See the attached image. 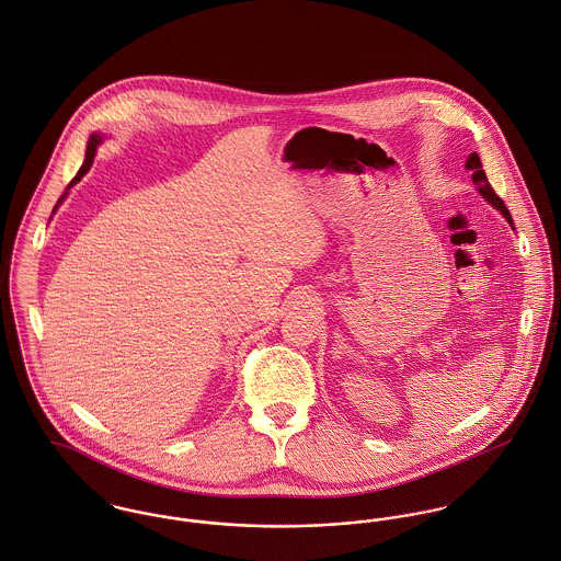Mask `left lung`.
Returning a JSON list of instances; mask_svg holds the SVG:
<instances>
[{
    "mask_svg": "<svg viewBox=\"0 0 561 561\" xmlns=\"http://www.w3.org/2000/svg\"><path fill=\"white\" fill-rule=\"evenodd\" d=\"M465 169L471 171V182L478 186V193H480L489 204L493 205V207H497V209L506 216V220H508L510 225H512V216H510L508 207L504 205V202L495 195V191L491 188V184H489V180H486V173H484V169H482V162H480L478 153H469V158H467V162H465Z\"/></svg>",
    "mask_w": 561,
    "mask_h": 561,
    "instance_id": "8db88e82",
    "label": "left lung"
}]
</instances>
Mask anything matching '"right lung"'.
<instances>
[{
	"label": "right lung",
	"mask_w": 561,
	"mask_h": 561,
	"mask_svg": "<svg viewBox=\"0 0 561 561\" xmlns=\"http://www.w3.org/2000/svg\"><path fill=\"white\" fill-rule=\"evenodd\" d=\"M101 144V135H92V137H90V141H88V152H85V160H83V164H81L79 173H77V175L72 178V182L68 184V188H72V186H75V184H77V182H79V180H81V178H83V175H85V173L90 171V167H92V162H94V156H96V148H99ZM68 188H66V191H68ZM66 195H68V193H64V195L59 197V202H57V205H55V209H57V207H59V204H61V202L66 199ZM55 209H53V211H55Z\"/></svg>",
	"instance_id": "add662e5"
}]
</instances>
